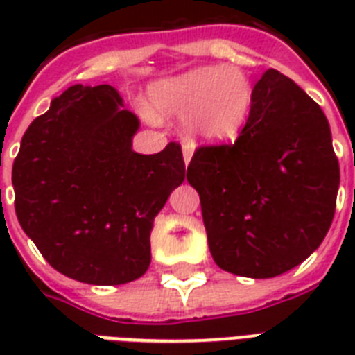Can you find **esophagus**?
<instances>
[{"label": "esophagus", "instance_id": "esophagus-1", "mask_svg": "<svg viewBox=\"0 0 355 355\" xmlns=\"http://www.w3.org/2000/svg\"><path fill=\"white\" fill-rule=\"evenodd\" d=\"M182 155H184V162H186V166L191 160V156H193V145L191 144H184L182 145Z\"/></svg>", "mask_w": 355, "mask_h": 355}]
</instances>
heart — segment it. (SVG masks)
<instances>
[{
    "label": "heart",
    "mask_w": 355,
    "mask_h": 355,
    "mask_svg": "<svg viewBox=\"0 0 355 355\" xmlns=\"http://www.w3.org/2000/svg\"><path fill=\"white\" fill-rule=\"evenodd\" d=\"M156 116L188 118L189 130L208 141H230L247 125L254 86L236 66H202L150 86Z\"/></svg>",
    "instance_id": "obj_1"
}]
</instances>
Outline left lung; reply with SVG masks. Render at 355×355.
Listing matches in <instances>:
<instances>
[{
	"mask_svg": "<svg viewBox=\"0 0 355 355\" xmlns=\"http://www.w3.org/2000/svg\"><path fill=\"white\" fill-rule=\"evenodd\" d=\"M188 182L223 270L284 275L319 248L336 214L339 162L328 119L300 86L267 69L239 138L195 150Z\"/></svg>",
	"mask_w": 355,
	"mask_h": 355,
	"instance_id": "1",
	"label": "left lung"
}]
</instances>
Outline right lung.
<instances>
[{
	"label": "right lung",
	"instance_id": "add662e5",
	"mask_svg": "<svg viewBox=\"0 0 355 355\" xmlns=\"http://www.w3.org/2000/svg\"><path fill=\"white\" fill-rule=\"evenodd\" d=\"M139 119L110 85L69 86L25 130L14 208L53 269L92 286L145 275L158 211L186 178L182 149L132 150Z\"/></svg>",
	"mask_w": 355,
	"mask_h": 355
}]
</instances>
